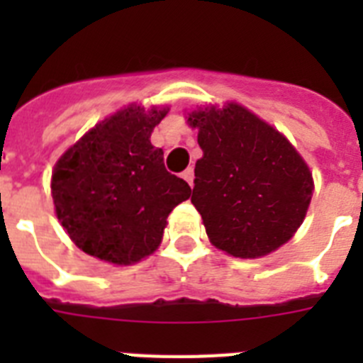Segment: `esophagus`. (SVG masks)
Instances as JSON below:
<instances>
[{
    "mask_svg": "<svg viewBox=\"0 0 363 363\" xmlns=\"http://www.w3.org/2000/svg\"><path fill=\"white\" fill-rule=\"evenodd\" d=\"M182 178L185 179V182H187L189 185H194V169H192V167H189V169H185L184 172H182Z\"/></svg>",
    "mask_w": 363,
    "mask_h": 363,
    "instance_id": "obj_1",
    "label": "esophagus"
}]
</instances>
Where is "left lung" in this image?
<instances>
[{
	"mask_svg": "<svg viewBox=\"0 0 363 363\" xmlns=\"http://www.w3.org/2000/svg\"><path fill=\"white\" fill-rule=\"evenodd\" d=\"M203 156L191 201L211 243L259 258L293 238L313 196V174L284 134L238 104L192 111Z\"/></svg>",
	"mask_w": 363,
	"mask_h": 363,
	"instance_id": "1",
	"label": "left lung"
}]
</instances>
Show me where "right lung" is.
Masks as SVG:
<instances>
[{
	"label": "right lung",
	"instance_id": "obj_1",
	"mask_svg": "<svg viewBox=\"0 0 363 363\" xmlns=\"http://www.w3.org/2000/svg\"><path fill=\"white\" fill-rule=\"evenodd\" d=\"M167 112L130 105L57 160L50 182L57 220L86 255L136 264L158 249L167 216L191 196L187 182L167 172L163 150L150 143Z\"/></svg>",
	"mask_w": 363,
	"mask_h": 363
}]
</instances>
